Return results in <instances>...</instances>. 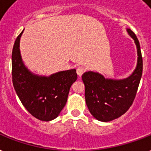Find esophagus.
Masks as SVG:
<instances>
[{
    "label": "esophagus",
    "instance_id": "obj_1",
    "mask_svg": "<svg viewBox=\"0 0 151 151\" xmlns=\"http://www.w3.org/2000/svg\"><path fill=\"white\" fill-rule=\"evenodd\" d=\"M85 72V68L82 67V66H79V67L77 68L76 72L79 76H81L83 74V72Z\"/></svg>",
    "mask_w": 151,
    "mask_h": 151
}]
</instances>
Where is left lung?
I'll list each match as a JSON object with an SVG mask.
<instances>
[{"label": "left lung", "mask_w": 151, "mask_h": 151, "mask_svg": "<svg viewBox=\"0 0 151 151\" xmlns=\"http://www.w3.org/2000/svg\"><path fill=\"white\" fill-rule=\"evenodd\" d=\"M127 32L137 49V65L125 79H109L92 71L84 72L82 79L85 85V100L91 115L96 120L109 122L120 117L132 106L142 73V58L138 38L131 29Z\"/></svg>", "instance_id": "obj_1"}]
</instances>
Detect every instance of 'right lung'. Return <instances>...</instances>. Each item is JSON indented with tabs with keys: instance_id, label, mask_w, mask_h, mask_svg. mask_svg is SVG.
I'll return each mask as SVG.
<instances>
[{
	"instance_id": "obj_1",
	"label": "right lung",
	"mask_w": 151,
	"mask_h": 151,
	"mask_svg": "<svg viewBox=\"0 0 151 151\" xmlns=\"http://www.w3.org/2000/svg\"><path fill=\"white\" fill-rule=\"evenodd\" d=\"M23 32L16 38L12 54L14 89L31 115L42 121H50L59 116L66 105L70 87L77 79L76 70L60 71L49 76L30 71L23 63L19 50Z\"/></svg>"
}]
</instances>
